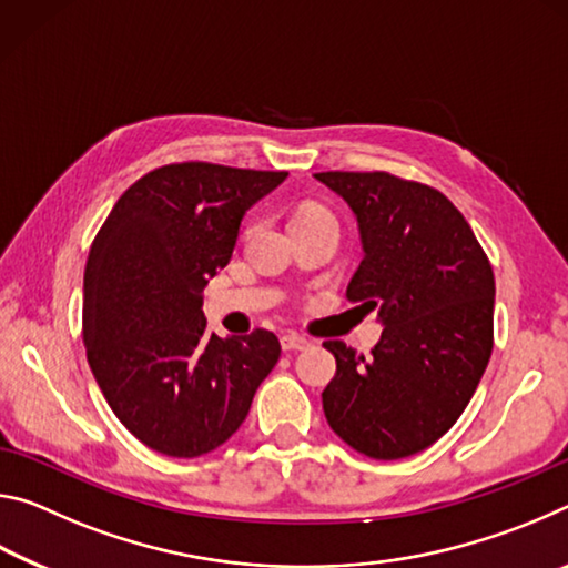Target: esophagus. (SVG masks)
<instances>
[{
    "mask_svg": "<svg viewBox=\"0 0 568 568\" xmlns=\"http://www.w3.org/2000/svg\"><path fill=\"white\" fill-rule=\"evenodd\" d=\"M281 345L283 351H305L311 343H307V338H303L301 333H285L281 338Z\"/></svg>",
    "mask_w": 568,
    "mask_h": 568,
    "instance_id": "34e87169",
    "label": "esophagus"
}]
</instances>
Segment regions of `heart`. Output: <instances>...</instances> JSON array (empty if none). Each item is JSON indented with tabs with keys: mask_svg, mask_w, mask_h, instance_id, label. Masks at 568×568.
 I'll return each mask as SVG.
<instances>
[{
	"mask_svg": "<svg viewBox=\"0 0 568 568\" xmlns=\"http://www.w3.org/2000/svg\"><path fill=\"white\" fill-rule=\"evenodd\" d=\"M305 217H331V213L321 205H303L293 220H305Z\"/></svg>",
	"mask_w": 568,
	"mask_h": 568,
	"instance_id": "obj_1",
	"label": "heart"
}]
</instances>
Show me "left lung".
I'll list each match as a JSON object with an SVG mask.
<instances>
[{
  "mask_svg": "<svg viewBox=\"0 0 568 568\" xmlns=\"http://www.w3.org/2000/svg\"><path fill=\"white\" fill-rule=\"evenodd\" d=\"M358 217L351 303L378 311L371 355L325 341L335 376L323 410L345 444L378 460L418 454L468 406L494 351V267L436 187L390 172H315Z\"/></svg>",
  "mask_w": 568,
  "mask_h": 568,
  "instance_id": "1",
  "label": "left lung"
}]
</instances>
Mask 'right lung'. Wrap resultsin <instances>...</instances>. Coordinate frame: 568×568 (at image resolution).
I'll return each instance as SVG.
<instances>
[{
	"label": "right lung",
	"mask_w": 568,
	"mask_h": 568,
	"mask_svg": "<svg viewBox=\"0 0 568 568\" xmlns=\"http://www.w3.org/2000/svg\"><path fill=\"white\" fill-rule=\"evenodd\" d=\"M285 178L172 162L124 190L92 240L88 363L114 416L158 454L195 458L223 446L281 358L271 331L207 333L203 291L233 255L245 210Z\"/></svg>",
	"instance_id": "obj_1"
}]
</instances>
